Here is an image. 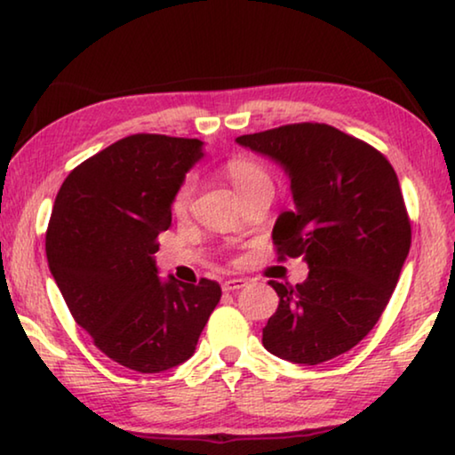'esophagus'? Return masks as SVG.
I'll list each match as a JSON object with an SVG mask.
<instances>
[{"instance_id":"obj_1","label":"esophagus","mask_w":455,"mask_h":455,"mask_svg":"<svg viewBox=\"0 0 455 455\" xmlns=\"http://www.w3.org/2000/svg\"><path fill=\"white\" fill-rule=\"evenodd\" d=\"M247 284V280L245 278H233V280H225V283H222V291L225 292H233V291H239V289H243V286Z\"/></svg>"}]
</instances>
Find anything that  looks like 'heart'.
<instances>
[{
  "label": "heart",
  "mask_w": 455,
  "mask_h": 455,
  "mask_svg": "<svg viewBox=\"0 0 455 455\" xmlns=\"http://www.w3.org/2000/svg\"><path fill=\"white\" fill-rule=\"evenodd\" d=\"M222 172H225L227 179L233 183V188L236 189L239 197H245L249 194H255V191H274V181L272 175L267 172L264 164H259L258 161L249 156H233L228 158L222 166ZM196 188L197 181L194 175H188L183 179V183L179 185L175 197H172V210L177 214L188 212L191 200L196 196Z\"/></svg>",
  "instance_id": "heart-1"
}]
</instances>
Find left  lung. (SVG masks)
Segmentation results:
<instances>
[{
	"label": "left lung",
	"mask_w": 455,
	"mask_h": 455,
	"mask_svg": "<svg viewBox=\"0 0 455 455\" xmlns=\"http://www.w3.org/2000/svg\"><path fill=\"white\" fill-rule=\"evenodd\" d=\"M236 142L291 177L294 210L272 230L278 259L303 258L305 283L270 280L280 303L266 350L319 364L348 353L379 322L411 251V219L394 166L373 146L325 124H291Z\"/></svg>",
	"instance_id": "left-lung-1"
}]
</instances>
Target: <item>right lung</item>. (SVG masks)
Wrapping results in <instances>:
<instances>
[{
	"mask_svg": "<svg viewBox=\"0 0 455 455\" xmlns=\"http://www.w3.org/2000/svg\"><path fill=\"white\" fill-rule=\"evenodd\" d=\"M204 156L196 138L136 133L69 172L55 197L44 249L76 323L94 347L138 373L188 361L220 286L158 278V235L185 172Z\"/></svg>",
	"mask_w": 455,
	"mask_h": 455,
	"instance_id": "1",
	"label": "right lung"
}]
</instances>
